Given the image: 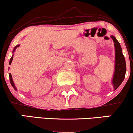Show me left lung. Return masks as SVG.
<instances>
[{"label":"left lung","instance_id":"obj_1","mask_svg":"<svg viewBox=\"0 0 133 133\" xmlns=\"http://www.w3.org/2000/svg\"><path fill=\"white\" fill-rule=\"evenodd\" d=\"M111 37L113 40L115 49V65L113 77L111 82L113 86L114 90H116L124 81L126 72V65L119 42L112 35L111 36Z\"/></svg>","mask_w":133,"mask_h":133}]
</instances>
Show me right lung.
Here are the masks:
<instances>
[{
    "instance_id": "right-lung-1",
    "label": "right lung",
    "mask_w": 133,
    "mask_h": 133,
    "mask_svg": "<svg viewBox=\"0 0 133 133\" xmlns=\"http://www.w3.org/2000/svg\"><path fill=\"white\" fill-rule=\"evenodd\" d=\"M19 47V45H17L16 47H14V50H13V51H12V57H11V58H10V61H9V64H11V63H12V60H13V58H14V52H15V51H16V49H17V47ZM9 79H10V84H11V85H12V86L14 88V89L15 90H16V91H17V88H16V86H15V84H14V81H13V79H12V75H11V74H10V73H9Z\"/></svg>"
}]
</instances>
